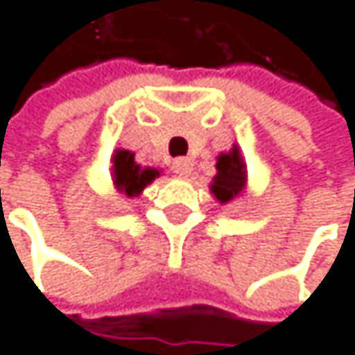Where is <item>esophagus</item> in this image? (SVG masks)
Here are the masks:
<instances>
[{
	"mask_svg": "<svg viewBox=\"0 0 355 355\" xmlns=\"http://www.w3.org/2000/svg\"><path fill=\"white\" fill-rule=\"evenodd\" d=\"M172 170L176 174H181V176H189L191 170H193V159L191 157H176L172 162Z\"/></svg>",
	"mask_w": 355,
	"mask_h": 355,
	"instance_id": "1",
	"label": "esophagus"
}]
</instances>
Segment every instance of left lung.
<instances>
[{
	"label": "left lung",
	"instance_id": "left-lung-1",
	"mask_svg": "<svg viewBox=\"0 0 355 355\" xmlns=\"http://www.w3.org/2000/svg\"><path fill=\"white\" fill-rule=\"evenodd\" d=\"M246 187V164L240 155V149L234 145L232 151L216 157V176L212 179L210 191L220 202L227 204L238 198Z\"/></svg>",
	"mask_w": 355,
	"mask_h": 355
}]
</instances>
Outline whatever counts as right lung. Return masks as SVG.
Listing matches in <instances>:
<instances>
[{
	"label": "right lung",
	"instance_id": "obj_1",
	"mask_svg": "<svg viewBox=\"0 0 355 355\" xmlns=\"http://www.w3.org/2000/svg\"><path fill=\"white\" fill-rule=\"evenodd\" d=\"M159 176V170L155 168H143L135 162V153L117 149L113 155V185L119 193L135 198L139 196L147 185Z\"/></svg>",
	"mask_w": 355,
	"mask_h": 355
}]
</instances>
